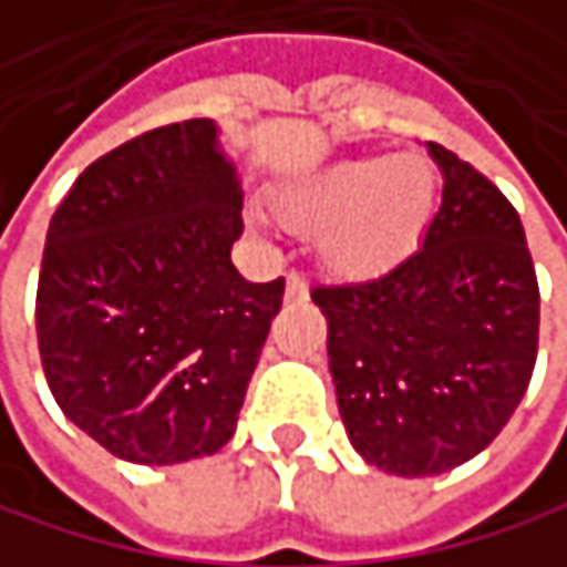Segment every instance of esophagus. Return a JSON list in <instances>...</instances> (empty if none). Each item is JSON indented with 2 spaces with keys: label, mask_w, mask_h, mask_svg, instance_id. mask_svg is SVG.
<instances>
[{
  "label": "esophagus",
  "mask_w": 567,
  "mask_h": 567,
  "mask_svg": "<svg viewBox=\"0 0 567 567\" xmlns=\"http://www.w3.org/2000/svg\"><path fill=\"white\" fill-rule=\"evenodd\" d=\"M306 296H309L306 278H302L299 271H289V278H286V299L299 302V299H306Z\"/></svg>",
  "instance_id": "1"
}]
</instances>
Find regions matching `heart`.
<instances>
[{
    "instance_id": "1",
    "label": "heart",
    "mask_w": 567,
    "mask_h": 567,
    "mask_svg": "<svg viewBox=\"0 0 567 567\" xmlns=\"http://www.w3.org/2000/svg\"><path fill=\"white\" fill-rule=\"evenodd\" d=\"M435 202V172L419 155L349 158L271 192L278 221L306 235L322 231V261L346 278L399 265L429 228Z\"/></svg>"
}]
</instances>
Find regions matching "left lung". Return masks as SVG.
<instances>
[{
  "label": "left lung",
  "mask_w": 567,
  "mask_h": 567,
  "mask_svg": "<svg viewBox=\"0 0 567 567\" xmlns=\"http://www.w3.org/2000/svg\"><path fill=\"white\" fill-rule=\"evenodd\" d=\"M429 152L445 185L422 245L379 278L312 289L346 432L369 465L405 478L488 449L538 355V278L518 212L455 152Z\"/></svg>",
  "instance_id": "left-lung-1"
}]
</instances>
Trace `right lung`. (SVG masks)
Segmentation results:
<instances>
[{"label": "right lung", "mask_w": 567, "mask_h": 567, "mask_svg": "<svg viewBox=\"0 0 567 567\" xmlns=\"http://www.w3.org/2000/svg\"><path fill=\"white\" fill-rule=\"evenodd\" d=\"M241 182L212 118L95 158L45 235L35 332L45 382L105 452L135 465L215 455L238 422L286 278L231 265Z\"/></svg>", "instance_id": "add662e5"}]
</instances>
